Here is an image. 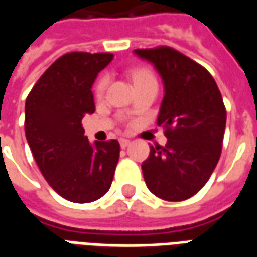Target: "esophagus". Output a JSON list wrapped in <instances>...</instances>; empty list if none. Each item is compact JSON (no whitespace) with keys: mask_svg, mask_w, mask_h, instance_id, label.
<instances>
[{"mask_svg":"<svg viewBox=\"0 0 257 257\" xmlns=\"http://www.w3.org/2000/svg\"><path fill=\"white\" fill-rule=\"evenodd\" d=\"M119 145H121L122 149H125V147H128V146L131 145V140L125 139V138H121V139H119Z\"/></svg>","mask_w":257,"mask_h":257,"instance_id":"obj_1","label":"esophagus"}]
</instances>
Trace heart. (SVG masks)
<instances>
[{
	"instance_id": "heart-1",
	"label": "heart",
	"mask_w": 257,
	"mask_h": 257,
	"mask_svg": "<svg viewBox=\"0 0 257 257\" xmlns=\"http://www.w3.org/2000/svg\"><path fill=\"white\" fill-rule=\"evenodd\" d=\"M146 78H154L153 77V74L149 71V70H145V68H140V70H136L134 73V81H139V79H146ZM106 85H107V77H101L99 81H97V84H96V95L100 96L104 89H106Z\"/></svg>"
}]
</instances>
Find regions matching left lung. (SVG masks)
I'll list each match as a JSON object with an SVG mask.
<instances>
[{"label": "left lung", "instance_id": "left-lung-1", "mask_svg": "<svg viewBox=\"0 0 257 257\" xmlns=\"http://www.w3.org/2000/svg\"><path fill=\"white\" fill-rule=\"evenodd\" d=\"M154 66L164 84L157 123L167 145L150 149L142 164L151 193L165 201H184L209 180L220 158L226 108L215 79L201 64L172 48L135 49Z\"/></svg>", "mask_w": 257, "mask_h": 257}]
</instances>
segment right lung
I'll return each instance as SVG.
<instances>
[{
    "mask_svg": "<svg viewBox=\"0 0 257 257\" xmlns=\"http://www.w3.org/2000/svg\"><path fill=\"white\" fill-rule=\"evenodd\" d=\"M112 58L111 53H66L26 99V139L37 165L59 195L77 204L108 191L119 158L117 140L90 143L81 125L85 114L95 111L92 86Z\"/></svg>",
    "mask_w": 257,
    "mask_h": 257,
    "instance_id": "obj_1",
    "label": "right lung"
}]
</instances>
